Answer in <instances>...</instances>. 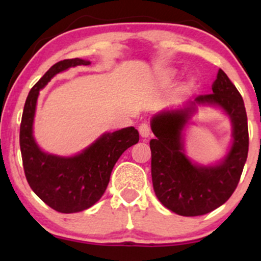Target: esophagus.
<instances>
[{"label": "esophagus", "instance_id": "esophagus-1", "mask_svg": "<svg viewBox=\"0 0 261 261\" xmlns=\"http://www.w3.org/2000/svg\"><path fill=\"white\" fill-rule=\"evenodd\" d=\"M139 131H140V135L142 137H149V135H151V127H149L148 124H146V122H143V124H141L139 126Z\"/></svg>", "mask_w": 261, "mask_h": 261}]
</instances>
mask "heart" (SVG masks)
Listing matches in <instances>:
<instances>
[{
    "mask_svg": "<svg viewBox=\"0 0 261 261\" xmlns=\"http://www.w3.org/2000/svg\"><path fill=\"white\" fill-rule=\"evenodd\" d=\"M174 76V72L173 71H168V72H166V77H168V79H170V77Z\"/></svg>",
    "mask_w": 261,
    "mask_h": 261,
    "instance_id": "1",
    "label": "heart"
}]
</instances>
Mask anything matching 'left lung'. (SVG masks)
I'll return each instance as SVG.
<instances>
[{
	"label": "left lung",
	"instance_id": "obj_1",
	"mask_svg": "<svg viewBox=\"0 0 261 261\" xmlns=\"http://www.w3.org/2000/svg\"><path fill=\"white\" fill-rule=\"evenodd\" d=\"M197 103L222 107L232 121L233 142L222 162L203 167L185 155L182 130ZM155 139L149 141L151 173L155 196L180 216H201L223 205L234 193L249 148L248 120L243 98L222 70L212 93L196 97L179 109L162 110L152 118Z\"/></svg>",
	"mask_w": 261,
	"mask_h": 261
}]
</instances>
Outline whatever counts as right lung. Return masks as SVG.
<instances>
[{"mask_svg":"<svg viewBox=\"0 0 261 261\" xmlns=\"http://www.w3.org/2000/svg\"><path fill=\"white\" fill-rule=\"evenodd\" d=\"M89 64L87 60L76 58L51 66L29 92L20 122L19 145L27 181L47 206L62 214L80 212L94 205L103 196L120 155L140 140L139 131L130 126L104 134L73 157L49 154L39 148L33 136L39 91L55 74Z\"/></svg>","mask_w":261,"mask_h":261,"instance_id":"right-lung-1","label":"right lung"}]
</instances>
